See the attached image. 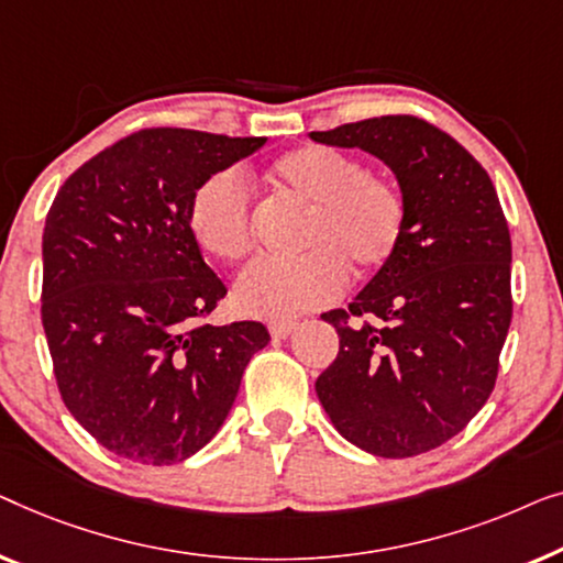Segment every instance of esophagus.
<instances>
[{"mask_svg":"<svg viewBox=\"0 0 563 563\" xmlns=\"http://www.w3.org/2000/svg\"><path fill=\"white\" fill-rule=\"evenodd\" d=\"M296 327H298L296 321H273L267 329H271L273 339H285V336H290L292 331H296Z\"/></svg>","mask_w":563,"mask_h":563,"instance_id":"1","label":"esophagus"}]
</instances>
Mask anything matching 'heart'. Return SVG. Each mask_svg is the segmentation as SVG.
I'll return each mask as SVG.
<instances>
[{"instance_id": "heart-1", "label": "heart", "mask_w": 563, "mask_h": 563, "mask_svg": "<svg viewBox=\"0 0 563 563\" xmlns=\"http://www.w3.org/2000/svg\"><path fill=\"white\" fill-rule=\"evenodd\" d=\"M267 178L290 201L306 206L292 260H257L240 275L234 300L260 319H292L334 300L346 267L369 278L390 265L406 234V199L390 178L357 157L327 145H300L267 168ZM188 227L206 255L234 263L255 247L252 196L234 170L199 184L188 203Z\"/></svg>"}]
</instances>
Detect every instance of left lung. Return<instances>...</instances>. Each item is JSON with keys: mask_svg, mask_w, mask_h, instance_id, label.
I'll return each mask as SVG.
<instances>
[{"mask_svg": "<svg viewBox=\"0 0 563 563\" xmlns=\"http://www.w3.org/2000/svg\"><path fill=\"white\" fill-rule=\"evenodd\" d=\"M311 137L390 165L408 209L390 265L350 308L321 316L339 354L316 393L354 446L385 459L426 454L464 431L495 387L512 319L500 199L487 170L418 117H372Z\"/></svg>", "mask_w": 563, "mask_h": 563, "instance_id": "left-lung-1", "label": "left lung"}]
</instances>
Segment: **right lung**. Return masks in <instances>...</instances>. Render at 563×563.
<instances>
[{"label":"right lung","mask_w":563,"mask_h":563,"mask_svg":"<svg viewBox=\"0 0 563 563\" xmlns=\"http://www.w3.org/2000/svg\"><path fill=\"white\" fill-rule=\"evenodd\" d=\"M267 137L150 126L86 161L47 211L43 329L70 416L112 454L178 464L221 429L260 321L203 323L224 283L188 227L199 184Z\"/></svg>","instance_id":"add662e5"}]
</instances>
